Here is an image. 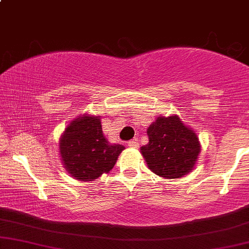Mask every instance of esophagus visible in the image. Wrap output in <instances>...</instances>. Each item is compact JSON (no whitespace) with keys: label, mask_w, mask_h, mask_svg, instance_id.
<instances>
[{"label":"esophagus","mask_w":249,"mask_h":249,"mask_svg":"<svg viewBox=\"0 0 249 249\" xmlns=\"http://www.w3.org/2000/svg\"><path fill=\"white\" fill-rule=\"evenodd\" d=\"M127 145L130 147H138V141H137V139H134V141H130L127 142Z\"/></svg>","instance_id":"esophagus-1"}]
</instances>
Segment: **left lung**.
<instances>
[{"label": "left lung", "mask_w": 249, "mask_h": 249, "mask_svg": "<svg viewBox=\"0 0 249 249\" xmlns=\"http://www.w3.org/2000/svg\"><path fill=\"white\" fill-rule=\"evenodd\" d=\"M148 142L141 147L147 167L166 179H177L192 172L200 154L196 131L179 116H159L147 127Z\"/></svg>", "instance_id": "8db88e82"}]
</instances>
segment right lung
Here are the masks:
<instances>
[{
	"label": "right lung",
	"mask_w": 249,
	"mask_h": 249,
	"mask_svg": "<svg viewBox=\"0 0 249 249\" xmlns=\"http://www.w3.org/2000/svg\"><path fill=\"white\" fill-rule=\"evenodd\" d=\"M63 166L79 181H93L112 170L125 146L111 144L102 130L101 117L85 113L69 123L58 142Z\"/></svg>",
	"instance_id": "add662e5"
}]
</instances>
